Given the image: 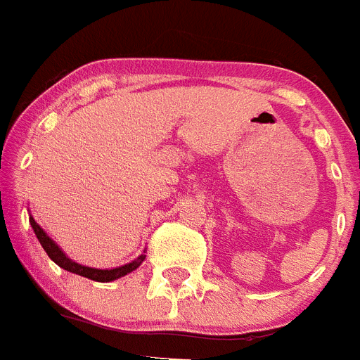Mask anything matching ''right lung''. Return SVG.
I'll return each mask as SVG.
<instances>
[{"instance_id":"1","label":"right lung","mask_w":360,"mask_h":360,"mask_svg":"<svg viewBox=\"0 0 360 360\" xmlns=\"http://www.w3.org/2000/svg\"><path fill=\"white\" fill-rule=\"evenodd\" d=\"M30 225L32 229H34V232H36L37 240H39V243L43 245L44 252L49 254V257L52 259L53 263H57V265L61 266V269L68 270V272H73V274H79L82 276V278H88V279H94V281H101V283H108V281H113V279H119L122 278V276L129 274V272H133V270L136 269V266L141 265L142 262H144V256H141L136 262L133 263H128V265H122V266H117V269H111V270H101V269H90V266H84V265H79V263L72 262L68 256H66L65 252H63L59 247H57L56 243H53L52 240H50L49 236H46V232L43 231V229L39 227V225L36 224V219L32 218L30 216Z\"/></svg>"}]
</instances>
